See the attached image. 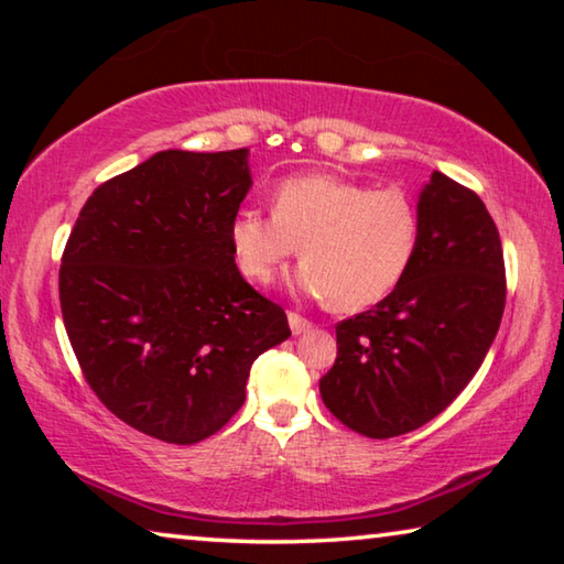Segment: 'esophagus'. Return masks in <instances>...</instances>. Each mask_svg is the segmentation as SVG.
Here are the masks:
<instances>
[{"label":"esophagus","instance_id":"1","mask_svg":"<svg viewBox=\"0 0 564 564\" xmlns=\"http://www.w3.org/2000/svg\"><path fill=\"white\" fill-rule=\"evenodd\" d=\"M289 326L293 330V336H301V333H305L311 328V321H305L303 316H299V313H289Z\"/></svg>","mask_w":564,"mask_h":564}]
</instances>
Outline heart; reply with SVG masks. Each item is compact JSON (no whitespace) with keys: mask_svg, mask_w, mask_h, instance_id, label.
Segmentation results:
<instances>
[{"mask_svg":"<svg viewBox=\"0 0 564 564\" xmlns=\"http://www.w3.org/2000/svg\"><path fill=\"white\" fill-rule=\"evenodd\" d=\"M420 238L403 188H370L336 174H301L273 188V214L241 208L228 224L238 269L269 283L295 253L293 289L338 311L368 308L403 281Z\"/></svg>","mask_w":564,"mask_h":564,"instance_id":"heart-1","label":"heart"}]
</instances>
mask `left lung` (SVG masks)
<instances>
[{
	"label": "left lung",
	"instance_id": "left-lung-1",
	"mask_svg": "<svg viewBox=\"0 0 564 564\" xmlns=\"http://www.w3.org/2000/svg\"><path fill=\"white\" fill-rule=\"evenodd\" d=\"M417 216V251L403 281L338 323V358L321 378L330 413L376 441L415 431L463 393L505 311L500 234L480 196L433 171Z\"/></svg>",
	"mask_w": 564,
	"mask_h": 564
}]
</instances>
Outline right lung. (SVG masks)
I'll return each instance as SVG.
<instances>
[{"mask_svg":"<svg viewBox=\"0 0 564 564\" xmlns=\"http://www.w3.org/2000/svg\"><path fill=\"white\" fill-rule=\"evenodd\" d=\"M251 186L248 149L159 151L94 191L66 241L59 301L84 378L156 441L221 431L253 360L291 336L228 241Z\"/></svg>","mask_w":564,"mask_h":564,"instance_id":"right-lung-1","label":"right lung"}]
</instances>
